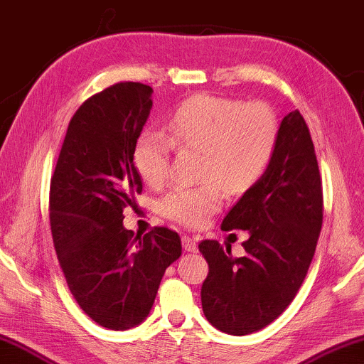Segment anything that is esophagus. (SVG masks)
I'll list each match as a JSON object with an SVG mask.
<instances>
[{
	"instance_id": "obj_1",
	"label": "esophagus",
	"mask_w": 364,
	"mask_h": 364,
	"mask_svg": "<svg viewBox=\"0 0 364 364\" xmlns=\"http://www.w3.org/2000/svg\"><path fill=\"white\" fill-rule=\"evenodd\" d=\"M183 247L188 252H196L198 251V241L191 238V236H183Z\"/></svg>"
}]
</instances>
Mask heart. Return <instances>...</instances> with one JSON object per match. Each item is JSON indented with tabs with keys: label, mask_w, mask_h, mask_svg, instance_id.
Here are the masks:
<instances>
[{
	"label": "heart",
	"mask_w": 364,
	"mask_h": 364,
	"mask_svg": "<svg viewBox=\"0 0 364 364\" xmlns=\"http://www.w3.org/2000/svg\"><path fill=\"white\" fill-rule=\"evenodd\" d=\"M280 134L275 109L217 95H194L175 109L168 136L144 131L134 165L144 183L160 186L168 176L173 146L200 154L199 186L175 188L159 200L164 217L184 227H204L220 210L223 191L240 196L255 186L274 159Z\"/></svg>",
	"instance_id": "1"
}]
</instances>
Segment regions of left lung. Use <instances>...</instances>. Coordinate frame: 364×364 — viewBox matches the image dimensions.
<instances>
[{
    "label": "left lung",
    "mask_w": 364,
    "mask_h": 364,
    "mask_svg": "<svg viewBox=\"0 0 364 364\" xmlns=\"http://www.w3.org/2000/svg\"><path fill=\"white\" fill-rule=\"evenodd\" d=\"M322 205L314 144L306 121L295 109L282 119L267 171L222 222L225 232L247 230L245 256L233 257L232 246L215 240L199 243L209 264L200 301L213 327L230 336H247L284 313L314 257Z\"/></svg>",
    "instance_id": "left-lung-1"
}]
</instances>
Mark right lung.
Returning a JSON list of instances; mask_svg holds the SVG:
<instances>
[{"mask_svg": "<svg viewBox=\"0 0 364 364\" xmlns=\"http://www.w3.org/2000/svg\"><path fill=\"white\" fill-rule=\"evenodd\" d=\"M152 87L118 82L92 95L69 121L50 183V227L60 267L80 309L112 331L151 313L181 238L165 227L144 236L123 227L142 193L134 146L152 108Z\"/></svg>", "mask_w": 364, "mask_h": 364, "instance_id": "add662e5", "label": "right lung"}]
</instances>
